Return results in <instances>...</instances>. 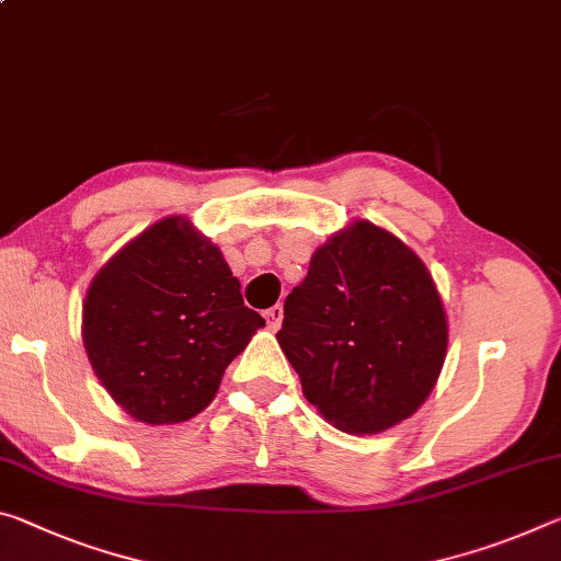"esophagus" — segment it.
<instances>
[{"instance_id":"34e87169","label":"esophagus","mask_w":561,"mask_h":561,"mask_svg":"<svg viewBox=\"0 0 561 561\" xmlns=\"http://www.w3.org/2000/svg\"><path fill=\"white\" fill-rule=\"evenodd\" d=\"M282 317H284L282 305H274V307H270V309H266V312H264V319H266V324H270V329H279Z\"/></svg>"}]
</instances>
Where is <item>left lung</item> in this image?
<instances>
[{
	"mask_svg": "<svg viewBox=\"0 0 561 561\" xmlns=\"http://www.w3.org/2000/svg\"><path fill=\"white\" fill-rule=\"evenodd\" d=\"M447 340L424 262L367 219L312 254L277 332L307 402L350 434H379L412 416L437 385Z\"/></svg>",
	"mask_w": 561,
	"mask_h": 561,
	"instance_id": "8db88e82",
	"label": "left lung"
}]
</instances>
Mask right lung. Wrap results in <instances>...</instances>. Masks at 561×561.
Instances as JSON below:
<instances>
[{"instance_id": "add662e5", "label": "right lung", "mask_w": 561, "mask_h": 561, "mask_svg": "<svg viewBox=\"0 0 561 561\" xmlns=\"http://www.w3.org/2000/svg\"><path fill=\"white\" fill-rule=\"evenodd\" d=\"M260 327L219 247L186 217L159 219L124 244L96 272L82 307L94 375L145 424L197 416Z\"/></svg>"}]
</instances>
